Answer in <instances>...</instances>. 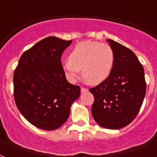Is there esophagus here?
Wrapping results in <instances>:
<instances>
[{
	"label": "esophagus",
	"instance_id": "1",
	"mask_svg": "<svg viewBox=\"0 0 157 157\" xmlns=\"http://www.w3.org/2000/svg\"><path fill=\"white\" fill-rule=\"evenodd\" d=\"M81 93H85V92H88V91H89V89H86V88H84V87H81Z\"/></svg>",
	"mask_w": 157,
	"mask_h": 157
}]
</instances>
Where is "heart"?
Masks as SVG:
<instances>
[{
  "label": "heart",
  "mask_w": 157,
  "mask_h": 157,
  "mask_svg": "<svg viewBox=\"0 0 157 157\" xmlns=\"http://www.w3.org/2000/svg\"><path fill=\"white\" fill-rule=\"evenodd\" d=\"M62 68L67 78L76 82L81 74L92 84L106 81L114 65V52L111 46L101 42L81 41L72 48L69 58L62 60Z\"/></svg>",
  "instance_id": "heart-1"
}]
</instances>
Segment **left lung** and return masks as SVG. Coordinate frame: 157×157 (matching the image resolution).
I'll return each mask as SVG.
<instances>
[{
  "label": "left lung",
  "mask_w": 157,
  "mask_h": 157,
  "mask_svg": "<svg viewBox=\"0 0 157 157\" xmlns=\"http://www.w3.org/2000/svg\"><path fill=\"white\" fill-rule=\"evenodd\" d=\"M114 52L109 78L89 89L94 96L92 115L101 127L120 129L137 116L146 93L144 71L132 50L108 39Z\"/></svg>",
  "instance_id": "8db88e82"
}]
</instances>
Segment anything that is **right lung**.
Returning <instances> with one entry per match:
<instances>
[{
	"label": "right lung",
	"instance_id": "obj_1",
	"mask_svg": "<svg viewBox=\"0 0 157 157\" xmlns=\"http://www.w3.org/2000/svg\"><path fill=\"white\" fill-rule=\"evenodd\" d=\"M72 40L48 36L22 54L14 71V99L29 123L51 131L68 120L81 88L67 81L60 57Z\"/></svg>",
	"mask_w": 157,
	"mask_h": 157
}]
</instances>
